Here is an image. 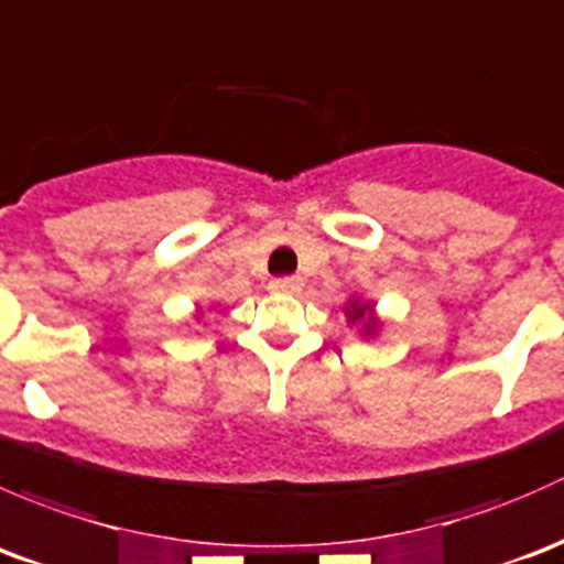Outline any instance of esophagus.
Listing matches in <instances>:
<instances>
[{
	"mask_svg": "<svg viewBox=\"0 0 564 564\" xmlns=\"http://www.w3.org/2000/svg\"><path fill=\"white\" fill-rule=\"evenodd\" d=\"M274 293H299L304 288V280L301 276H280V280H271L269 284Z\"/></svg>",
	"mask_w": 564,
	"mask_h": 564,
	"instance_id": "esophagus-1",
	"label": "esophagus"
}]
</instances>
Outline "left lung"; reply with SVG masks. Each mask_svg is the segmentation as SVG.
<instances>
[{
  "label": "left lung",
  "mask_w": 564,
  "mask_h": 564,
  "mask_svg": "<svg viewBox=\"0 0 564 564\" xmlns=\"http://www.w3.org/2000/svg\"><path fill=\"white\" fill-rule=\"evenodd\" d=\"M345 317H347V325L356 328V334L361 336V339H377L382 325H386V321L377 315L375 301L364 299V295H350V299H347Z\"/></svg>",
  "instance_id": "obj_1"
}]
</instances>
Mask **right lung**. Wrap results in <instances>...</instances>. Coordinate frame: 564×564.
<instances>
[{
    "label": "right lung",
    "instance_id": "obj_1",
    "mask_svg": "<svg viewBox=\"0 0 564 564\" xmlns=\"http://www.w3.org/2000/svg\"><path fill=\"white\" fill-rule=\"evenodd\" d=\"M195 321H197V323H200V321H203V312H200V310H197V312H195Z\"/></svg>",
    "mask_w": 564,
    "mask_h": 564
}]
</instances>
